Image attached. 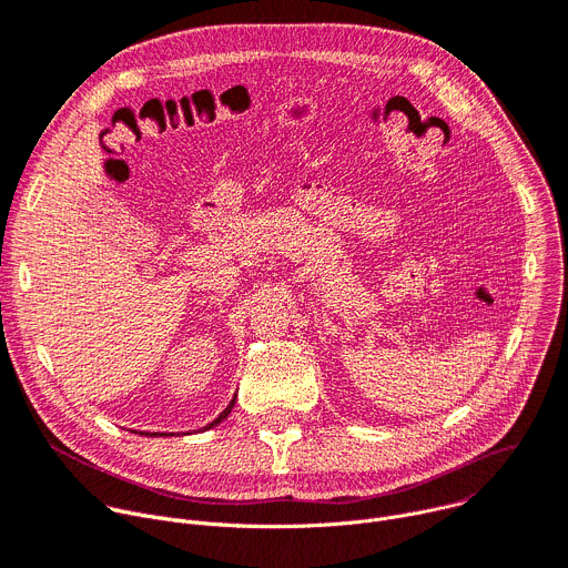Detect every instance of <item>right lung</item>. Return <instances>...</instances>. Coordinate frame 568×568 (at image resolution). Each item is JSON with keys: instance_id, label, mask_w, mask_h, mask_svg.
<instances>
[{"instance_id": "1", "label": "right lung", "mask_w": 568, "mask_h": 568, "mask_svg": "<svg viewBox=\"0 0 568 568\" xmlns=\"http://www.w3.org/2000/svg\"><path fill=\"white\" fill-rule=\"evenodd\" d=\"M232 406H234V399H232V402H230V406H227V408H225V410H223V413H221V415H219V417H216V419H214V422H212V424H210V426H207V428H212V426H216V424H219V422H223V419H225V417H227V415H230V410H232ZM140 435H149V433H140ZM153 435H155V433H153ZM160 435H162V433H160ZM164 435H166V433H164ZM171 435H173V433H171Z\"/></svg>"}]
</instances>
